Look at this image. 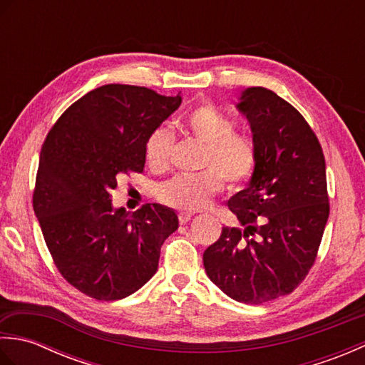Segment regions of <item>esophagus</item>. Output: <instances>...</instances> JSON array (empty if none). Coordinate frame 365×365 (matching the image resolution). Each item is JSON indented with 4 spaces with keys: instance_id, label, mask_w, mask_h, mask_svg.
<instances>
[{
    "instance_id": "esophagus-1",
    "label": "esophagus",
    "mask_w": 365,
    "mask_h": 365,
    "mask_svg": "<svg viewBox=\"0 0 365 365\" xmlns=\"http://www.w3.org/2000/svg\"><path fill=\"white\" fill-rule=\"evenodd\" d=\"M191 218H192V213H190V212H180V213H178V221H180L182 224H187Z\"/></svg>"
}]
</instances>
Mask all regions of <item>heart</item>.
Here are the masks:
<instances>
[{
  "label": "heart",
  "mask_w": 365,
  "mask_h": 365,
  "mask_svg": "<svg viewBox=\"0 0 365 365\" xmlns=\"http://www.w3.org/2000/svg\"><path fill=\"white\" fill-rule=\"evenodd\" d=\"M183 130L205 144L204 169L196 175H175L161 185L163 202L178 210L196 212L222 191L224 178L232 187L252 177L257 166V147L251 136L235 131V123L213 105H200L182 120ZM174 135L168 127L155 128L145 141V160L155 170L169 166Z\"/></svg>",
  "instance_id": "heart-1"
}]
</instances>
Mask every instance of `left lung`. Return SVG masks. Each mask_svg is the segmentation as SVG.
<instances>
[{
  "mask_svg": "<svg viewBox=\"0 0 365 365\" xmlns=\"http://www.w3.org/2000/svg\"><path fill=\"white\" fill-rule=\"evenodd\" d=\"M237 108L251 123L257 166L227 202L243 227H222L204 267L232 299L263 304L292 293L314 265L329 216L327 165L306 119L273 91L247 88Z\"/></svg>",
  "mask_w": 365,
  "mask_h": 365,
  "instance_id": "obj_1",
  "label": "left lung"
}]
</instances>
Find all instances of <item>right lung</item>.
<instances>
[{
    "mask_svg": "<svg viewBox=\"0 0 365 365\" xmlns=\"http://www.w3.org/2000/svg\"><path fill=\"white\" fill-rule=\"evenodd\" d=\"M180 103V96L105 84L68 106L45 138L34 213L59 273L91 298L122 299L141 289L178 227L165 205L114 208L111 191L122 175L143 173L147 138Z\"/></svg>",
    "mask_w": 365,
    "mask_h": 365,
    "instance_id": "1",
    "label": "right lung"
}]
</instances>
